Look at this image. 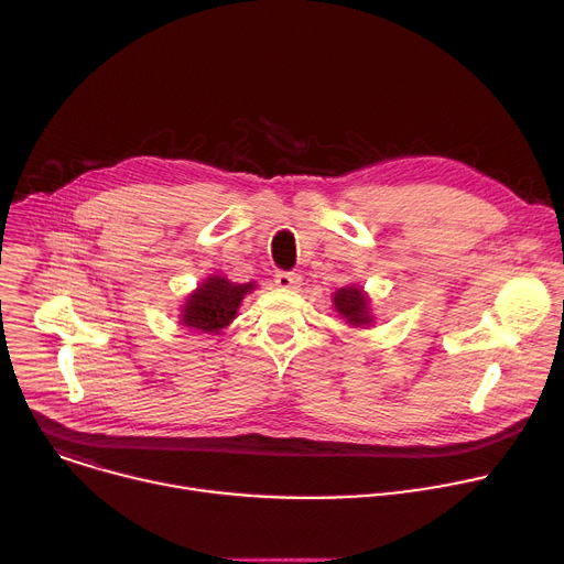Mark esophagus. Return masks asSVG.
I'll use <instances>...</instances> for the list:
<instances>
[{"label":"esophagus","instance_id":"obj_1","mask_svg":"<svg viewBox=\"0 0 564 564\" xmlns=\"http://www.w3.org/2000/svg\"><path fill=\"white\" fill-rule=\"evenodd\" d=\"M274 283L279 285V288H283V290H299L301 288V274H296V272H276L274 274Z\"/></svg>","mask_w":564,"mask_h":564}]
</instances>
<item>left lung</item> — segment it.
Here are the masks:
<instances>
[{"mask_svg": "<svg viewBox=\"0 0 564 564\" xmlns=\"http://www.w3.org/2000/svg\"><path fill=\"white\" fill-rule=\"evenodd\" d=\"M335 308L350 326H367L371 324L369 315V299L360 288H341L335 292Z\"/></svg>", "mask_w": 564, "mask_h": 564, "instance_id": "8db88e82", "label": "left lung"}]
</instances>
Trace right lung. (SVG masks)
Instances as JSON below:
<instances>
[{
  "label": "right lung",
  "instance_id": "add662e5",
  "mask_svg": "<svg viewBox=\"0 0 564 564\" xmlns=\"http://www.w3.org/2000/svg\"><path fill=\"white\" fill-rule=\"evenodd\" d=\"M249 290H253V283L238 285L223 276L207 279L186 299L182 324L204 333L223 330L236 317L238 305Z\"/></svg>",
  "mask_w": 564,
  "mask_h": 564
}]
</instances>
